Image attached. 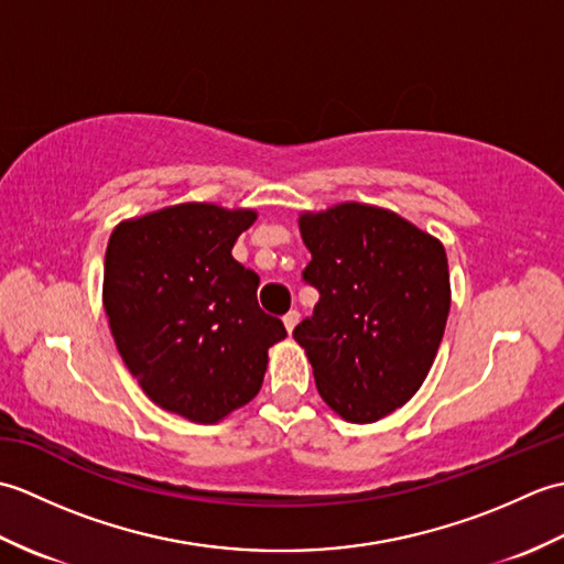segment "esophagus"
Returning <instances> with one entry per match:
<instances>
[{"mask_svg":"<svg viewBox=\"0 0 564 564\" xmlns=\"http://www.w3.org/2000/svg\"><path fill=\"white\" fill-rule=\"evenodd\" d=\"M297 319H301V313H297V310H291L289 315H283V325H285V329H289V334L295 329Z\"/></svg>","mask_w":564,"mask_h":564,"instance_id":"34e87169","label":"esophagus"}]
</instances>
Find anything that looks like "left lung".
I'll return each instance as SVG.
<instances>
[{"mask_svg": "<svg viewBox=\"0 0 564 564\" xmlns=\"http://www.w3.org/2000/svg\"><path fill=\"white\" fill-rule=\"evenodd\" d=\"M319 291L313 317L293 329L315 386L346 422L388 416L422 388L451 310L446 249L398 213L339 203L301 215Z\"/></svg>", "mask_w": 564, "mask_h": 564, "instance_id": "left-lung-1", "label": "left lung"}]
</instances>
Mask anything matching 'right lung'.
Listing matches in <instances>:
<instances>
[{"mask_svg":"<svg viewBox=\"0 0 564 564\" xmlns=\"http://www.w3.org/2000/svg\"><path fill=\"white\" fill-rule=\"evenodd\" d=\"M254 210L178 203L116 227L104 310L128 370L162 410L215 424L257 398L269 346L285 339L257 303L259 275L235 261Z\"/></svg>","mask_w":564,"mask_h":564,"instance_id":"right-lung-1","label":"right lung"}]
</instances>
